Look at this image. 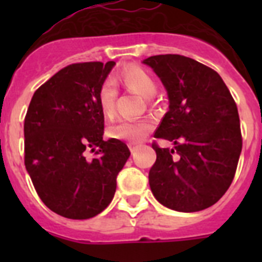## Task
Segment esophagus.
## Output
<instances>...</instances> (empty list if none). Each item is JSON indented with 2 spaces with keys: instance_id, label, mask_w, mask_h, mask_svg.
<instances>
[{
  "instance_id": "esophagus-1",
  "label": "esophagus",
  "mask_w": 262,
  "mask_h": 262,
  "mask_svg": "<svg viewBox=\"0 0 262 262\" xmlns=\"http://www.w3.org/2000/svg\"><path fill=\"white\" fill-rule=\"evenodd\" d=\"M139 147H140V144H138V143H131V144H129V149H131L133 154H135V152L138 151Z\"/></svg>"
}]
</instances>
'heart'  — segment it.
I'll return each mask as SVG.
<instances>
[{"instance_id": "b5f03b06", "label": "heart", "mask_w": 262, "mask_h": 262, "mask_svg": "<svg viewBox=\"0 0 262 262\" xmlns=\"http://www.w3.org/2000/svg\"><path fill=\"white\" fill-rule=\"evenodd\" d=\"M117 80L126 89L140 94L144 98L149 99L156 94V80L145 69L139 67H129L123 69L118 75ZM117 90L111 82H105L99 88L98 103L99 108L106 118L114 117ZM152 128V124L148 120H118L107 127V135L113 139L124 140V142H139L147 135Z\"/></svg>"}]
</instances>
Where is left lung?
<instances>
[{
  "mask_svg": "<svg viewBox=\"0 0 262 262\" xmlns=\"http://www.w3.org/2000/svg\"><path fill=\"white\" fill-rule=\"evenodd\" d=\"M143 62L169 97L155 138L174 143L173 149L152 143V193L176 211L207 209L228 190L239 163L243 138L235 99L217 72L190 57L156 55Z\"/></svg>",
  "mask_w": 262,
  "mask_h": 262,
  "instance_id": "obj_1",
  "label": "left lung"
}]
</instances>
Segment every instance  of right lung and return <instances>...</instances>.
I'll return each mask as SVG.
<instances>
[{
    "label": "right lung",
    "instance_id": "add662e5",
    "mask_svg": "<svg viewBox=\"0 0 262 262\" xmlns=\"http://www.w3.org/2000/svg\"><path fill=\"white\" fill-rule=\"evenodd\" d=\"M114 64L60 69L36 89L25 117V165L32 185L48 209L68 219H89L110 205L131 154L118 139L103 140L98 92Z\"/></svg>",
    "mask_w": 262,
    "mask_h": 262
}]
</instances>
